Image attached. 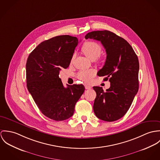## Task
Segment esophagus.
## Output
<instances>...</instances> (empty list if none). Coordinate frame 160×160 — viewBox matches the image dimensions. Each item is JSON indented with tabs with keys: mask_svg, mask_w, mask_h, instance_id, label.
I'll return each mask as SVG.
<instances>
[{
	"mask_svg": "<svg viewBox=\"0 0 160 160\" xmlns=\"http://www.w3.org/2000/svg\"><path fill=\"white\" fill-rule=\"evenodd\" d=\"M85 88L86 89H90L91 88V87H89V86L87 85H85Z\"/></svg>",
	"mask_w": 160,
	"mask_h": 160,
	"instance_id": "1",
	"label": "esophagus"
}]
</instances>
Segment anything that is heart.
<instances>
[{"instance_id":"obj_1","label":"heart","mask_w":160,"mask_h":160,"mask_svg":"<svg viewBox=\"0 0 160 160\" xmlns=\"http://www.w3.org/2000/svg\"><path fill=\"white\" fill-rule=\"evenodd\" d=\"M82 51L84 54L88 58L91 60L98 59L99 56L102 52V47L101 45L92 41L85 42L82 47ZM75 57V53H73L72 55L71 62H72ZM96 72L94 69L83 70L78 72L76 74V77L80 80L88 83L90 82L92 77L96 75Z\"/></svg>"}]
</instances>
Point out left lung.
<instances>
[{"mask_svg":"<svg viewBox=\"0 0 160 160\" xmlns=\"http://www.w3.org/2000/svg\"><path fill=\"white\" fill-rule=\"evenodd\" d=\"M85 38L100 41L106 49V60L98 75L110 82L106 91L102 87H93L96 92L94 112L102 120L116 121L128 112L138 91V58L126 40L109 31H92Z\"/></svg>","mask_w":160,"mask_h":160,"instance_id":"obj_1","label":"left lung"}]
</instances>
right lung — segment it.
Wrapping results in <instances>:
<instances>
[{
    "mask_svg": "<svg viewBox=\"0 0 160 160\" xmlns=\"http://www.w3.org/2000/svg\"><path fill=\"white\" fill-rule=\"evenodd\" d=\"M78 43L75 37H54L40 43L26 62L28 89L41 112L55 121L71 117L85 91L82 84L64 88L59 77L60 71L69 67Z\"/></svg>",
    "mask_w": 160,
    "mask_h": 160,
    "instance_id": "right-lung-1",
    "label": "right lung"
}]
</instances>
